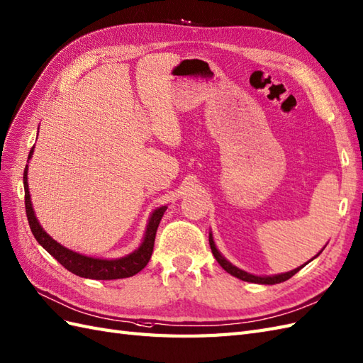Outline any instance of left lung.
<instances>
[{"instance_id":"8db88e82","label":"left lung","mask_w":363,"mask_h":363,"mask_svg":"<svg viewBox=\"0 0 363 363\" xmlns=\"http://www.w3.org/2000/svg\"><path fill=\"white\" fill-rule=\"evenodd\" d=\"M208 242H210V248H211V253H213V256L216 257V261H218V264L224 268V270L227 272V273H230L231 276H235V277H238V279H240V281H245V282H253V284H262V285H274V284H281V282H285V281H288V279H290L291 276H294L297 272L301 270V268L305 265H302V267H297V268H294V270H291V272H288V273H281V274H274V276H255V274H250V273H247V272H244V270H240V268H238V267H235L233 264H230L227 259L222 256L220 253H219V250L216 248V245H215V240H213V236H211V233H210V238H208ZM318 256V255H315ZM314 256V257H315ZM313 257V259H314ZM311 259V261H313ZM310 262V261H308Z\"/></svg>"}]
</instances>
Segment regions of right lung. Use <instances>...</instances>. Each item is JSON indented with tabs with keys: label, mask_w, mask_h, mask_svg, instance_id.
<instances>
[{
	"label": "right lung",
	"mask_w": 363,
	"mask_h": 363,
	"mask_svg": "<svg viewBox=\"0 0 363 363\" xmlns=\"http://www.w3.org/2000/svg\"><path fill=\"white\" fill-rule=\"evenodd\" d=\"M33 148L35 147H32V150L29 153V160L33 155ZM23 181H24L26 215L35 239L38 240L40 245L45 250V252L50 253L64 268H67L70 273L81 277H87V279H96V281H111V279L130 277L139 273L148 264V261H150L152 253H153L156 230L164 216V211L167 210L165 206L156 208L152 213L150 219H148L143 242L133 253H130L124 257H118V259L90 257V256L79 255L77 252H72V250L58 244L57 240L52 239L48 233H45L33 211L30 193H29V184H27V165L24 169Z\"/></svg>",
	"instance_id": "add662e5"
}]
</instances>
